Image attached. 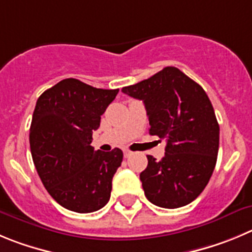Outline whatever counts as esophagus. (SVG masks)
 Listing matches in <instances>:
<instances>
[{"mask_svg":"<svg viewBox=\"0 0 252 252\" xmlns=\"http://www.w3.org/2000/svg\"><path fill=\"white\" fill-rule=\"evenodd\" d=\"M131 154H133V152H130L129 149H124V157H126V158H129Z\"/></svg>","mask_w":252,"mask_h":252,"instance_id":"obj_1","label":"esophagus"}]
</instances>
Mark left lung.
<instances>
[{"instance_id":"left-lung-1","label":"left lung","mask_w":252,"mask_h":252,"mask_svg":"<svg viewBox=\"0 0 252 252\" xmlns=\"http://www.w3.org/2000/svg\"><path fill=\"white\" fill-rule=\"evenodd\" d=\"M122 92L144 102L149 133L166 140L164 158L148 155L140 173L145 196L160 208L188 205L205 189L218 159L220 128L208 94L175 67Z\"/></svg>"}]
</instances>
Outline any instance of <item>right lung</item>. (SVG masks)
<instances>
[{"instance_id":"1","label":"right lung","mask_w":252,"mask_h":252,"mask_svg":"<svg viewBox=\"0 0 252 252\" xmlns=\"http://www.w3.org/2000/svg\"><path fill=\"white\" fill-rule=\"evenodd\" d=\"M118 92L67 78L37 99L30 129L32 158L47 191L68 210L93 213L109 201L123 152H95L91 143Z\"/></svg>"}]
</instances>
